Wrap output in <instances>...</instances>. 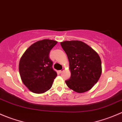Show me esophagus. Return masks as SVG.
I'll use <instances>...</instances> for the list:
<instances>
[{"label": "esophagus", "mask_w": 122, "mask_h": 122, "mask_svg": "<svg viewBox=\"0 0 122 122\" xmlns=\"http://www.w3.org/2000/svg\"><path fill=\"white\" fill-rule=\"evenodd\" d=\"M64 71V69H62V70H59V73H62V72Z\"/></svg>", "instance_id": "1"}]
</instances>
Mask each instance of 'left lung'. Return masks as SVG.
<instances>
[{"instance_id":"left-lung-1","label":"left lung","mask_w":122,"mask_h":122,"mask_svg":"<svg viewBox=\"0 0 122 122\" xmlns=\"http://www.w3.org/2000/svg\"><path fill=\"white\" fill-rule=\"evenodd\" d=\"M70 63L71 76L67 86L78 93L91 89L101 76V61L98 54L84 42L79 41L61 42Z\"/></svg>"}]
</instances>
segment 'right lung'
Returning a JSON list of instances; mask_svg holds the SVG:
<instances>
[{"label":"right lung","mask_w":122,"mask_h":122,"mask_svg":"<svg viewBox=\"0 0 122 122\" xmlns=\"http://www.w3.org/2000/svg\"><path fill=\"white\" fill-rule=\"evenodd\" d=\"M57 42L43 39L31 45L23 54L19 63L22 82L30 91L42 94L52 87L57 76L53 69L49 52Z\"/></svg>","instance_id":"obj_1"}]
</instances>
